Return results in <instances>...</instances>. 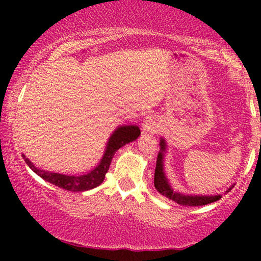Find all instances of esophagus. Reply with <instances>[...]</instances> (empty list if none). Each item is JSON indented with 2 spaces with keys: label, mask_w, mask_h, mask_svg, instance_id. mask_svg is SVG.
Returning <instances> with one entry per match:
<instances>
[{
  "label": "esophagus",
  "mask_w": 261,
  "mask_h": 261,
  "mask_svg": "<svg viewBox=\"0 0 261 261\" xmlns=\"http://www.w3.org/2000/svg\"><path fill=\"white\" fill-rule=\"evenodd\" d=\"M142 127H143V130L148 131V133H152V134L157 133L161 127L160 119L154 115H149L145 119V121H143Z\"/></svg>",
  "instance_id": "esophagus-1"
}]
</instances>
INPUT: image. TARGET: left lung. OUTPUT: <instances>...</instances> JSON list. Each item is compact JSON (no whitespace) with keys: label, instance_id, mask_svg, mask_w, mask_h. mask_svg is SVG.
<instances>
[{"label":"left lung","instance_id":"8db88e82","mask_svg":"<svg viewBox=\"0 0 261 261\" xmlns=\"http://www.w3.org/2000/svg\"><path fill=\"white\" fill-rule=\"evenodd\" d=\"M160 145H161V151L160 153H158L157 163H155V170H154V188L157 189L158 193L182 206H202V205H207V203L215 202L221 199V195H214V196L212 195L211 196L185 195V194L178 193V191L173 190V188L170 187L168 179H167L166 174H164V168H163V157H164V152H166V147H167L166 141L161 139ZM232 188L233 185L228 189V191ZM228 191H227V193H228Z\"/></svg>","mask_w":261,"mask_h":261}]
</instances>
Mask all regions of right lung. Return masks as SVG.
Wrapping results in <instances>:
<instances>
[{
    "mask_svg": "<svg viewBox=\"0 0 261 261\" xmlns=\"http://www.w3.org/2000/svg\"><path fill=\"white\" fill-rule=\"evenodd\" d=\"M141 131L139 126L136 125H125V126H120L114 131L112 136H110L109 141L107 143L106 152H104L103 158H101L99 164L95 167L94 169L91 170L89 173L83 175H65L60 174V173H54V172H46V170H43L38 167H35L34 164L32 163L28 158L25 157L24 154L23 158H24L25 163L28 164L29 168H31L33 172L37 173V174L43 178L44 180L51 182V184L56 185V187L65 189V190L70 191H86L91 190L93 188H97L98 185H100L103 182L104 178H106V174L109 170L110 163H112V160L115 154V152L118 151L119 148L125 146L128 142H133L140 136Z\"/></svg>",
    "mask_w": 261,
    "mask_h": 261,
    "instance_id": "1",
    "label": "right lung"
}]
</instances>
